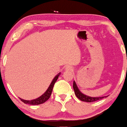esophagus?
<instances>
[{"instance_id": "34e87169", "label": "esophagus", "mask_w": 127, "mask_h": 127, "mask_svg": "<svg viewBox=\"0 0 127 127\" xmlns=\"http://www.w3.org/2000/svg\"><path fill=\"white\" fill-rule=\"evenodd\" d=\"M66 71H72V68L70 66H66Z\"/></svg>"}]
</instances>
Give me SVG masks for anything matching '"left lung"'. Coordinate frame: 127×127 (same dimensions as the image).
<instances>
[{
	"mask_svg": "<svg viewBox=\"0 0 127 127\" xmlns=\"http://www.w3.org/2000/svg\"><path fill=\"white\" fill-rule=\"evenodd\" d=\"M73 89L74 91L75 94L76 95V96L79 98V99H80L82 101H86V102H94L96 101L99 100V99H101L103 98L107 97L106 96H101V97H91V96H89L88 95H86L83 94H82V92L80 91V90L78 88L77 86L76 85V83L75 82V81H74L73 82Z\"/></svg>",
	"mask_w": 127,
	"mask_h": 127,
	"instance_id": "1",
	"label": "left lung"
}]
</instances>
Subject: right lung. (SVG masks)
I'll list each match as a JSON object with an SVG mask.
<instances>
[{"instance_id": "1", "label": "right lung", "mask_w": 127, "mask_h": 127, "mask_svg": "<svg viewBox=\"0 0 127 127\" xmlns=\"http://www.w3.org/2000/svg\"><path fill=\"white\" fill-rule=\"evenodd\" d=\"M60 74H61V72L58 73V74L55 77V78L53 79L52 83H51V84L50 85L48 89H47V91L44 92V94H43L39 96V97L35 99H32V100H25V99L20 98V100L22 102H23L25 104H28L31 105H39L41 104H43L44 102H45L46 101H47L48 99H49V98L50 97V95L52 94L54 85H55V83H56V80H58Z\"/></svg>"}]
</instances>
